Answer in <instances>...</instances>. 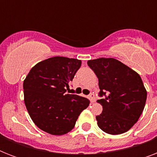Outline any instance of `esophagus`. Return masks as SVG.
Wrapping results in <instances>:
<instances>
[{"mask_svg": "<svg viewBox=\"0 0 157 157\" xmlns=\"http://www.w3.org/2000/svg\"><path fill=\"white\" fill-rule=\"evenodd\" d=\"M89 98L90 99V101L92 103H94V101H95V95L94 94H90V95H89Z\"/></svg>", "mask_w": 157, "mask_h": 157, "instance_id": "obj_1", "label": "esophagus"}]
</instances>
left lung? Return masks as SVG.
Masks as SVG:
<instances>
[{"label": "left lung", "mask_w": 157, "mask_h": 157, "mask_svg": "<svg viewBox=\"0 0 157 157\" xmlns=\"http://www.w3.org/2000/svg\"><path fill=\"white\" fill-rule=\"evenodd\" d=\"M98 79L103 112L96 116L98 126L105 133L121 134L134 125L141 116L147 91L136 71L112 58L89 60Z\"/></svg>", "instance_id": "left-lung-1"}]
</instances>
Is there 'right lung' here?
<instances>
[{
    "mask_svg": "<svg viewBox=\"0 0 157 157\" xmlns=\"http://www.w3.org/2000/svg\"><path fill=\"white\" fill-rule=\"evenodd\" d=\"M81 66L78 59L53 57L36 64L23 81L27 110L43 131L53 135L67 134L90 104L88 98L66 94Z\"/></svg>",
    "mask_w": 157,
    "mask_h": 157,
    "instance_id": "1",
    "label": "right lung"
}]
</instances>
